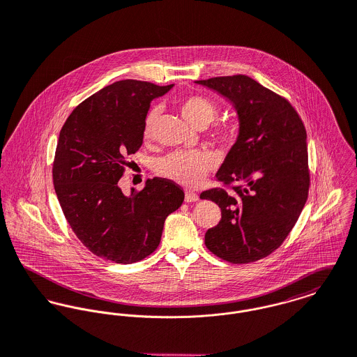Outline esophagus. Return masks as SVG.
<instances>
[{"instance_id":"esophagus-1","label":"esophagus","mask_w":357,"mask_h":357,"mask_svg":"<svg viewBox=\"0 0 357 357\" xmlns=\"http://www.w3.org/2000/svg\"><path fill=\"white\" fill-rule=\"evenodd\" d=\"M185 201L186 202H196V201H198L197 193H195L192 190H186L185 192Z\"/></svg>"}]
</instances>
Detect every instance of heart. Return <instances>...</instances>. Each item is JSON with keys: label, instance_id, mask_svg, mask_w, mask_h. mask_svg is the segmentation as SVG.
I'll return each instance as SVG.
<instances>
[{"label": "heart", "instance_id": "b5f03b06", "mask_svg": "<svg viewBox=\"0 0 357 357\" xmlns=\"http://www.w3.org/2000/svg\"><path fill=\"white\" fill-rule=\"evenodd\" d=\"M181 114L183 119L196 128L208 127L218 116V107L211 100L192 96L182 101ZM156 120V111H151L145 120L144 135L145 138L152 137L153 123ZM215 138L222 144H229L233 139V130L227 126H218L213 132ZM216 165V158L205 151H188L169 153L158 160L155 171L160 176L172 181L183 186H197L206 174Z\"/></svg>", "mask_w": 357, "mask_h": 357}]
</instances>
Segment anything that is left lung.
I'll list each match as a JSON object with an SVG mask.
<instances>
[{"mask_svg":"<svg viewBox=\"0 0 357 357\" xmlns=\"http://www.w3.org/2000/svg\"><path fill=\"white\" fill-rule=\"evenodd\" d=\"M233 104L239 130L216 172L234 185L202 192L222 211L205 233L206 248L233 264L260 260L280 246L294 227L310 190L307 132L291 104L246 75L196 80Z\"/></svg>","mask_w":357,"mask_h":357,"instance_id":"8db88e82","label":"left lung"}]
</instances>
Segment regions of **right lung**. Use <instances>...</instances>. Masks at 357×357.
Segmentation results:
<instances>
[{
    "label": "right lung",
    "mask_w": 357,
    "mask_h": 357,
    "mask_svg": "<svg viewBox=\"0 0 357 357\" xmlns=\"http://www.w3.org/2000/svg\"><path fill=\"white\" fill-rule=\"evenodd\" d=\"M172 86L115 82L79 104L60 131L54 190L73 231L98 257L130 264L153 253L167 216L185 199L164 178L148 179L130 196L118 185L126 160L142 145L151 102Z\"/></svg>",
    "instance_id": "add662e5"
}]
</instances>
